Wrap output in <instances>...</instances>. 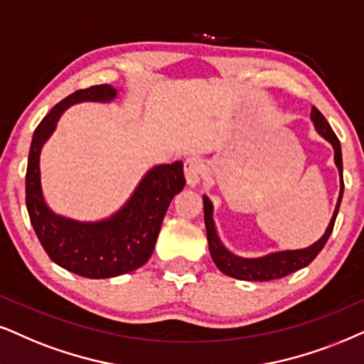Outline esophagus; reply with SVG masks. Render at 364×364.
<instances>
[{"instance_id":"34e87169","label":"esophagus","mask_w":364,"mask_h":364,"mask_svg":"<svg viewBox=\"0 0 364 364\" xmlns=\"http://www.w3.org/2000/svg\"><path fill=\"white\" fill-rule=\"evenodd\" d=\"M201 173H203V163H201L200 158L191 156V158H188L185 161V176H186L188 186L190 188L198 186V183H200V178H201Z\"/></svg>"}]
</instances>
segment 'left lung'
<instances>
[{
  "label": "left lung",
  "mask_w": 364,
  "mask_h": 364,
  "mask_svg": "<svg viewBox=\"0 0 364 364\" xmlns=\"http://www.w3.org/2000/svg\"><path fill=\"white\" fill-rule=\"evenodd\" d=\"M311 121L314 124L316 132L323 136L326 141L333 146L334 149V164L339 173V196L336 208L331 216V222L326 228L324 235L319 240L312 243V245L306 248H296V250H279L270 252L267 255L260 257H240L230 252L227 247L223 245L222 238L218 235L216 230L215 218H213V203L206 195H203V211H205V227H206V237H208V247L211 259H213L215 265L222 270L223 274L230 275V277L238 280H248V282H265V280L282 279L285 275L296 272L299 269H304L316 259L317 254L323 250V247L328 242L331 233H333L336 216H338L339 205L343 200L344 183H343V154H341V144L339 139L336 137L334 131L326 121V117L319 112L316 107L311 110Z\"/></svg>",
  "instance_id": "obj_1"
}]
</instances>
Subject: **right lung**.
Listing matches in <instances>:
<instances>
[{
  "label": "right lung",
  "instance_id": "right-lung-1",
  "mask_svg": "<svg viewBox=\"0 0 364 364\" xmlns=\"http://www.w3.org/2000/svg\"><path fill=\"white\" fill-rule=\"evenodd\" d=\"M116 97L117 90L105 84L73 92L38 124L28 154L26 210L31 227L55 264L87 279L117 277L144 265L153 255L169 203L186 183L183 163L174 161L148 169L126 203L107 218L80 222L50 208L41 188L40 156L60 117L75 104H109Z\"/></svg>",
  "mask_w": 364,
  "mask_h": 364
}]
</instances>
